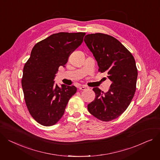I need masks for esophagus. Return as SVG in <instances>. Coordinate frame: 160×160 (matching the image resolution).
<instances>
[{
    "mask_svg": "<svg viewBox=\"0 0 160 160\" xmlns=\"http://www.w3.org/2000/svg\"><path fill=\"white\" fill-rule=\"evenodd\" d=\"M89 88L87 86H85V85H83V86H82L81 87H80V89L82 90V91H85V90H87V89H89Z\"/></svg>",
    "mask_w": 160,
    "mask_h": 160,
    "instance_id": "esophagus-1",
    "label": "esophagus"
}]
</instances>
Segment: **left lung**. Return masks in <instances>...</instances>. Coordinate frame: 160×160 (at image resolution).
<instances>
[{"label":"left lung","instance_id":"1","mask_svg":"<svg viewBox=\"0 0 160 160\" xmlns=\"http://www.w3.org/2000/svg\"><path fill=\"white\" fill-rule=\"evenodd\" d=\"M84 42L98 63V71L107 72L112 82L106 92L92 89L96 97L88 109L100 120L109 122L119 117L134 97L138 77L135 60L120 41L109 35L89 34Z\"/></svg>","mask_w":160,"mask_h":160}]
</instances>
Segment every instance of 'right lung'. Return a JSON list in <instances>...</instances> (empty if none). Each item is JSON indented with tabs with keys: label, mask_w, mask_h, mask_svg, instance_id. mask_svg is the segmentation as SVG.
<instances>
[{
	"label": "right lung",
	"mask_w": 160,
	"mask_h": 160,
	"mask_svg": "<svg viewBox=\"0 0 160 160\" xmlns=\"http://www.w3.org/2000/svg\"><path fill=\"white\" fill-rule=\"evenodd\" d=\"M85 33L60 32L37 43L25 63L22 78L24 100L31 116L40 124L51 126L62 118L75 86L55 83L60 66L81 45Z\"/></svg>",
	"instance_id": "right-lung-1"
}]
</instances>
